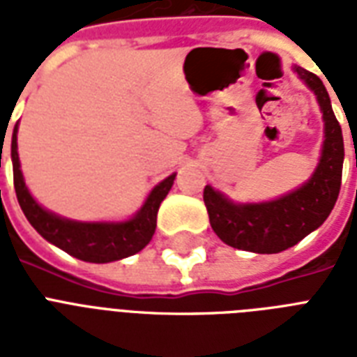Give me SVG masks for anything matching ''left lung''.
I'll return each mask as SVG.
<instances>
[{
  "label": "left lung",
  "mask_w": 357,
  "mask_h": 357,
  "mask_svg": "<svg viewBox=\"0 0 357 357\" xmlns=\"http://www.w3.org/2000/svg\"><path fill=\"white\" fill-rule=\"evenodd\" d=\"M298 77L315 92L324 120V142L315 172L302 187L271 202L234 204L206 185V202L213 231L229 246L255 254H278L300 243L330 217L343 176V131L333 114L326 86L315 74L294 66Z\"/></svg>",
  "instance_id": "obj_1"
}]
</instances>
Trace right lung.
Returning a JSON list of instances; mask_svg holds the SVG:
<instances>
[{
	"label": "right lung",
	"instance_id": "1",
	"mask_svg": "<svg viewBox=\"0 0 357 357\" xmlns=\"http://www.w3.org/2000/svg\"><path fill=\"white\" fill-rule=\"evenodd\" d=\"M16 133H18V123L14 126L13 144H10L16 198H18L25 218L47 243L55 244L66 254L74 255L81 261H89V263H111V261L123 259V257L140 252L150 243L155 234L157 211H159L161 202L167 198L168 190L172 189L176 174L168 176L161 183L155 185L146 198L144 206L140 207L137 215L129 220H123V222H77V220H70V218L59 217L52 211H46L31 196L25 187L22 170H20Z\"/></svg>",
	"mask_w": 357,
	"mask_h": 357
}]
</instances>
